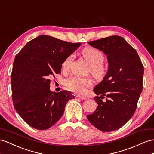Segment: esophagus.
Instances as JSON below:
<instances>
[{
  "mask_svg": "<svg viewBox=\"0 0 154 154\" xmlns=\"http://www.w3.org/2000/svg\"><path fill=\"white\" fill-rule=\"evenodd\" d=\"M77 97L78 98V99L83 100H86V97H84V96H77Z\"/></svg>",
  "mask_w": 154,
  "mask_h": 154,
  "instance_id": "obj_1",
  "label": "esophagus"
}]
</instances>
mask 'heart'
Returning <instances> with one entry per match:
<instances>
[{"mask_svg":"<svg viewBox=\"0 0 154 154\" xmlns=\"http://www.w3.org/2000/svg\"><path fill=\"white\" fill-rule=\"evenodd\" d=\"M82 56L86 62L90 65L89 70L96 80L101 81L105 77L107 69L102 62L104 60V55L99 49L92 47H86L82 49ZM73 58L72 54L67 57L62 64V69L66 71L69 69ZM67 87L73 92L83 94L87 88L92 85V80L90 78H81L79 77H72L65 81Z\"/></svg>","mask_w":154,"mask_h":154,"instance_id":"obj_1","label":"heart"}]
</instances>
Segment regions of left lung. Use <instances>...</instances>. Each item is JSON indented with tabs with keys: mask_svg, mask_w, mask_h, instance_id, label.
I'll return each mask as SVG.
<instances>
[{
	"mask_svg": "<svg viewBox=\"0 0 154 154\" xmlns=\"http://www.w3.org/2000/svg\"><path fill=\"white\" fill-rule=\"evenodd\" d=\"M88 43L107 55L109 69L103 80L94 88L97 96L107 98L103 102L100 97H94L98 105L87 118L100 131H115L127 123L136 111L143 90L144 67L136 50L120 36Z\"/></svg>",
	"mask_w": 154,
	"mask_h": 154,
	"instance_id": "obj_1",
	"label": "left lung"
}]
</instances>
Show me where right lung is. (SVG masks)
<instances>
[{
	"mask_svg": "<svg viewBox=\"0 0 154 154\" xmlns=\"http://www.w3.org/2000/svg\"><path fill=\"white\" fill-rule=\"evenodd\" d=\"M81 44L42 35L16 54L11 75L13 103L31 127L49 129L60 119L67 102L75 98L66 90L50 91V79L60 73L63 62Z\"/></svg>",
	"mask_w": 154,
	"mask_h": 154,
	"instance_id": "add662e5",
	"label": "right lung"
}]
</instances>
